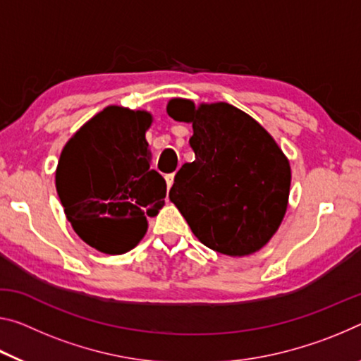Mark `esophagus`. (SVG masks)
Returning <instances> with one entry per match:
<instances>
[{
  "instance_id": "obj_1",
  "label": "esophagus",
  "mask_w": 361,
  "mask_h": 361,
  "mask_svg": "<svg viewBox=\"0 0 361 361\" xmlns=\"http://www.w3.org/2000/svg\"><path fill=\"white\" fill-rule=\"evenodd\" d=\"M173 180H175V175H173V173L165 175V181H167V188H169V190L171 188V185H173Z\"/></svg>"
}]
</instances>
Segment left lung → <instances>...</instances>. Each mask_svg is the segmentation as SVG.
Segmentation results:
<instances>
[{"label": "left lung", "instance_id": "left-lung-1", "mask_svg": "<svg viewBox=\"0 0 361 361\" xmlns=\"http://www.w3.org/2000/svg\"><path fill=\"white\" fill-rule=\"evenodd\" d=\"M167 114L192 123L196 159L175 175L169 192L199 241L243 257L270 241L288 209L290 167L271 135L228 102L194 106L175 98Z\"/></svg>", "mask_w": 361, "mask_h": 361}]
</instances>
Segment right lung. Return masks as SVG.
I'll return each instance as SVG.
<instances>
[{"label":"right lung","mask_w":361,"mask_h":361,"mask_svg":"<svg viewBox=\"0 0 361 361\" xmlns=\"http://www.w3.org/2000/svg\"><path fill=\"white\" fill-rule=\"evenodd\" d=\"M146 111L109 106L67 141L56 190L80 238L104 254L128 252L162 209L167 183L151 169Z\"/></svg>","instance_id":"add662e5"}]
</instances>
